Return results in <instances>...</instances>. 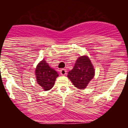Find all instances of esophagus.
Segmentation results:
<instances>
[{
  "label": "esophagus",
  "mask_w": 128,
  "mask_h": 128,
  "mask_svg": "<svg viewBox=\"0 0 128 128\" xmlns=\"http://www.w3.org/2000/svg\"><path fill=\"white\" fill-rule=\"evenodd\" d=\"M60 74L62 76H65L66 74H67V71H66V69H64V68H63V69H61L60 70Z\"/></svg>",
  "instance_id": "obj_1"
}]
</instances>
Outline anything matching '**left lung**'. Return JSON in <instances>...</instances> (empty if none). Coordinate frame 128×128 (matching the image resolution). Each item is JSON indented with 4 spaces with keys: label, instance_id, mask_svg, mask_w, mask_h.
<instances>
[{
    "label": "left lung",
    "instance_id": "obj_1",
    "mask_svg": "<svg viewBox=\"0 0 128 128\" xmlns=\"http://www.w3.org/2000/svg\"><path fill=\"white\" fill-rule=\"evenodd\" d=\"M95 76V68L86 55L77 59L74 68L68 72L67 77L78 88L83 90Z\"/></svg>",
    "mask_w": 128,
    "mask_h": 128
}]
</instances>
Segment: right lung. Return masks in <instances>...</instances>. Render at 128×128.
I'll return each mask as SVG.
<instances>
[{"label":"right lung","mask_w":128,"mask_h":128,"mask_svg":"<svg viewBox=\"0 0 128 128\" xmlns=\"http://www.w3.org/2000/svg\"><path fill=\"white\" fill-rule=\"evenodd\" d=\"M34 72L38 84L44 91L50 90L59 76L58 72L50 67L44 59L38 63Z\"/></svg>","instance_id":"add662e5"}]
</instances>
